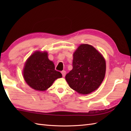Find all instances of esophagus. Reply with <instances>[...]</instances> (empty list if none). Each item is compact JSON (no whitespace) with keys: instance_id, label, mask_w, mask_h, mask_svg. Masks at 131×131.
Returning <instances> with one entry per match:
<instances>
[{"instance_id":"1","label":"esophagus","mask_w":131,"mask_h":131,"mask_svg":"<svg viewBox=\"0 0 131 131\" xmlns=\"http://www.w3.org/2000/svg\"><path fill=\"white\" fill-rule=\"evenodd\" d=\"M61 73H62V77H64L65 76V75H66V71H61Z\"/></svg>"}]
</instances>
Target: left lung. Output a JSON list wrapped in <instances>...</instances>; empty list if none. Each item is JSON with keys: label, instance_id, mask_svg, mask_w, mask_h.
Masks as SVG:
<instances>
[{"label": "left lung", "instance_id": "1", "mask_svg": "<svg viewBox=\"0 0 131 131\" xmlns=\"http://www.w3.org/2000/svg\"><path fill=\"white\" fill-rule=\"evenodd\" d=\"M73 67L65 79L70 87L80 94H87L94 91L105 78V58L89 44H82L75 51Z\"/></svg>", "mask_w": 131, "mask_h": 131}]
</instances>
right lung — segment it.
I'll use <instances>...</instances> for the list:
<instances>
[{"label":"right lung","mask_w":131,"mask_h":131,"mask_svg":"<svg viewBox=\"0 0 131 131\" xmlns=\"http://www.w3.org/2000/svg\"><path fill=\"white\" fill-rule=\"evenodd\" d=\"M54 65L48 58V53L35 52L27 60L23 70L24 78L30 87L43 91L49 88L62 74L55 70Z\"/></svg>","instance_id":"add662e5"}]
</instances>
